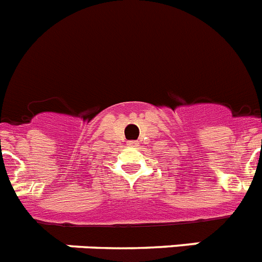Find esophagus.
<instances>
[{"label": "esophagus", "instance_id": "obj_1", "mask_svg": "<svg viewBox=\"0 0 262 262\" xmlns=\"http://www.w3.org/2000/svg\"><path fill=\"white\" fill-rule=\"evenodd\" d=\"M128 145H129V146H137L138 141H129Z\"/></svg>", "mask_w": 262, "mask_h": 262}]
</instances>
